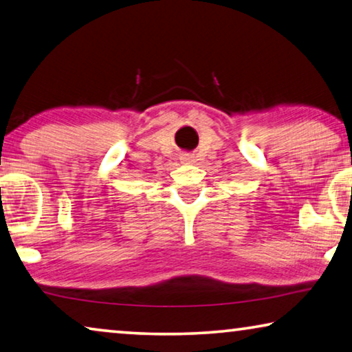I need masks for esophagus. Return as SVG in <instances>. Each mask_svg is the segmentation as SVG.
<instances>
[{
    "label": "esophagus",
    "instance_id": "esophagus-1",
    "mask_svg": "<svg viewBox=\"0 0 352 352\" xmlns=\"http://www.w3.org/2000/svg\"><path fill=\"white\" fill-rule=\"evenodd\" d=\"M182 161L186 162V164H191V162L194 161L191 155H182Z\"/></svg>",
    "mask_w": 352,
    "mask_h": 352
}]
</instances>
